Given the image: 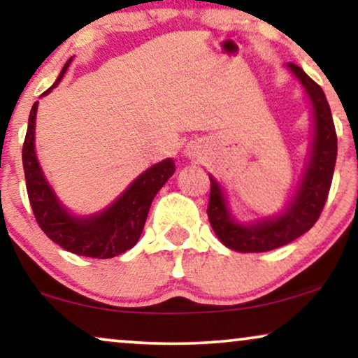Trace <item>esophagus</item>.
Listing matches in <instances>:
<instances>
[{
  "label": "esophagus",
  "instance_id": "obj_1",
  "mask_svg": "<svg viewBox=\"0 0 358 358\" xmlns=\"http://www.w3.org/2000/svg\"><path fill=\"white\" fill-rule=\"evenodd\" d=\"M185 154L188 155L189 159L201 160V159L204 157V154H206V148H204V144H201V143H191V144L186 145Z\"/></svg>",
  "mask_w": 358,
  "mask_h": 358
}]
</instances>
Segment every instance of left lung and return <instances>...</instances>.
<instances>
[{"instance_id": "obj_1", "label": "left lung", "mask_w": 358, "mask_h": 358, "mask_svg": "<svg viewBox=\"0 0 358 358\" xmlns=\"http://www.w3.org/2000/svg\"><path fill=\"white\" fill-rule=\"evenodd\" d=\"M292 76L305 90L311 107V141L299 185L284 209L253 220L236 219L230 209L227 191L213 173L208 215L217 238L238 253H264L299 238L313 227L331 188L337 157L336 128L323 89L300 66L287 63Z\"/></svg>"}]
</instances>
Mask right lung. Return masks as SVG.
I'll return each instance as SVG.
<instances>
[{"mask_svg": "<svg viewBox=\"0 0 358 358\" xmlns=\"http://www.w3.org/2000/svg\"><path fill=\"white\" fill-rule=\"evenodd\" d=\"M73 59H68L55 84L40 97L48 95L62 83ZM37 110L38 102H35L29 115L27 134L22 148V165L29 201L40 229L62 248L87 258L107 259L133 248L143 234L152 199L175 173L173 159L169 157L149 167L131 181L128 188L107 208L84 215L71 213L59 201L40 167L35 152Z\"/></svg>", "mask_w": 358, "mask_h": 358, "instance_id": "right-lung-1", "label": "right lung"}]
</instances>
